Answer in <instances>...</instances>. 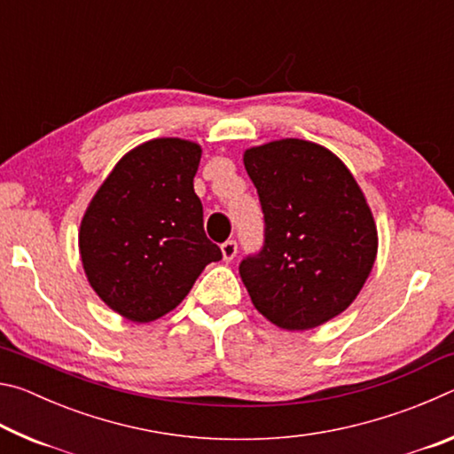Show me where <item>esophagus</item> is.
<instances>
[{
  "mask_svg": "<svg viewBox=\"0 0 454 454\" xmlns=\"http://www.w3.org/2000/svg\"><path fill=\"white\" fill-rule=\"evenodd\" d=\"M220 250H222V258H224L226 262H232L238 254V244H236V240H226L220 246Z\"/></svg>",
  "mask_w": 454,
  "mask_h": 454,
  "instance_id": "esophagus-1",
  "label": "esophagus"
}]
</instances>
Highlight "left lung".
<instances>
[{
  "mask_svg": "<svg viewBox=\"0 0 454 454\" xmlns=\"http://www.w3.org/2000/svg\"><path fill=\"white\" fill-rule=\"evenodd\" d=\"M264 246L240 262L252 304L278 328L310 330L355 302L379 234L363 190L325 145L284 137L244 152Z\"/></svg>",
  "mask_w": 454,
  "mask_h": 454,
  "instance_id": "8db88e82",
  "label": "left lung"
}]
</instances>
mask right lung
<instances>
[{
  "instance_id": "obj_1",
  "label": "right lung",
  "mask_w": 454,
  "mask_h": 454,
  "mask_svg": "<svg viewBox=\"0 0 454 454\" xmlns=\"http://www.w3.org/2000/svg\"><path fill=\"white\" fill-rule=\"evenodd\" d=\"M202 148L156 137L129 150L91 198L80 224L83 272L96 294L132 322L178 306L222 252L204 232L194 192Z\"/></svg>"
}]
</instances>
